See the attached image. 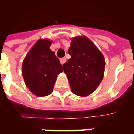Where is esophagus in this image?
<instances>
[{"instance_id":"esophagus-1","label":"esophagus","mask_w":134,"mask_h":134,"mask_svg":"<svg viewBox=\"0 0 134 134\" xmlns=\"http://www.w3.org/2000/svg\"><path fill=\"white\" fill-rule=\"evenodd\" d=\"M66 62V58L65 57H64V58H61L60 59V62H61L62 64H63Z\"/></svg>"}]
</instances>
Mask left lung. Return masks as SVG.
Segmentation results:
<instances>
[{"label":"left lung","mask_w":134,"mask_h":134,"mask_svg":"<svg viewBox=\"0 0 134 134\" xmlns=\"http://www.w3.org/2000/svg\"><path fill=\"white\" fill-rule=\"evenodd\" d=\"M71 58L63 64L71 90L79 96L93 93L103 80L105 65L103 54L87 37L74 38L68 49Z\"/></svg>","instance_id":"1"}]
</instances>
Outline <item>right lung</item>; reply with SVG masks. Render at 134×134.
I'll return each instance as SVG.
<instances>
[{
	"mask_svg": "<svg viewBox=\"0 0 134 134\" xmlns=\"http://www.w3.org/2000/svg\"><path fill=\"white\" fill-rule=\"evenodd\" d=\"M51 41L38 40L29 52L22 64V75L30 91L37 96L52 92L57 76L63 71L62 65L49 49Z\"/></svg>",
	"mask_w": 134,
	"mask_h": 134,
	"instance_id": "right-lung-1",
	"label": "right lung"
}]
</instances>
